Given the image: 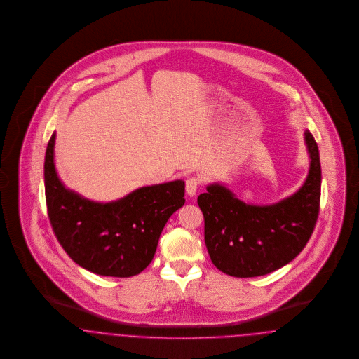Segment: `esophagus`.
Segmentation results:
<instances>
[{
  "label": "esophagus",
  "instance_id": "obj_1",
  "mask_svg": "<svg viewBox=\"0 0 359 359\" xmlns=\"http://www.w3.org/2000/svg\"><path fill=\"white\" fill-rule=\"evenodd\" d=\"M199 187V180L195 177H188L186 180V192L188 196H195Z\"/></svg>",
  "mask_w": 359,
  "mask_h": 359
}]
</instances>
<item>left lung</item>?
Segmentation results:
<instances>
[{"label":"left lung","instance_id":"obj_1","mask_svg":"<svg viewBox=\"0 0 359 359\" xmlns=\"http://www.w3.org/2000/svg\"><path fill=\"white\" fill-rule=\"evenodd\" d=\"M310 158L301 188L273 204H250L230 188L212 183L198 204L204 216V242L222 273L254 278L286 266L309 242L319 214L322 171L314 136L304 130Z\"/></svg>","mask_w":359,"mask_h":359}]
</instances>
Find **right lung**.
Here are the masks:
<instances>
[{
    "mask_svg": "<svg viewBox=\"0 0 359 359\" xmlns=\"http://www.w3.org/2000/svg\"><path fill=\"white\" fill-rule=\"evenodd\" d=\"M56 132L45 154L48 215L58 242L73 262L102 276L129 278L152 262L158 238L184 204L183 180L140 187L114 201H93L64 186L55 165Z\"/></svg>",
    "mask_w": 359,
    "mask_h": 359,
    "instance_id": "obj_1",
    "label": "right lung"
}]
</instances>
